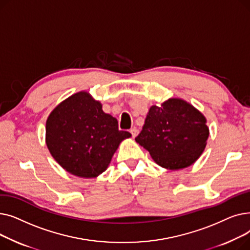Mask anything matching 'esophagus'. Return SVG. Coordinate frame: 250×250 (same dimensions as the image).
Here are the masks:
<instances>
[{"mask_svg": "<svg viewBox=\"0 0 250 250\" xmlns=\"http://www.w3.org/2000/svg\"><path fill=\"white\" fill-rule=\"evenodd\" d=\"M129 132H130V134H132V137L135 138V137H137V135L139 134V129L136 128V127H134V128H130Z\"/></svg>", "mask_w": 250, "mask_h": 250, "instance_id": "esophagus-1", "label": "esophagus"}]
</instances>
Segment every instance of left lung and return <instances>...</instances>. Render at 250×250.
<instances>
[{"mask_svg":"<svg viewBox=\"0 0 250 250\" xmlns=\"http://www.w3.org/2000/svg\"><path fill=\"white\" fill-rule=\"evenodd\" d=\"M208 137L205 116L181 99H168L152 106L137 143L161 167L177 170L198 160Z\"/></svg>","mask_w":250,"mask_h":250,"instance_id":"8db88e82","label":"left lung"}]
</instances>
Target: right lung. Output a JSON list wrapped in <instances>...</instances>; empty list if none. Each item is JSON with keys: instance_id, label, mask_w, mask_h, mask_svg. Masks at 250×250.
<instances>
[{"instance_id": "1", "label": "right lung", "mask_w": 250, "mask_h": 250, "mask_svg": "<svg viewBox=\"0 0 250 250\" xmlns=\"http://www.w3.org/2000/svg\"><path fill=\"white\" fill-rule=\"evenodd\" d=\"M46 145L56 161L68 172L84 178L96 177L110 163L120 143L129 138L118 129L115 117L86 92L62 101L46 121Z\"/></svg>"}]
</instances>
